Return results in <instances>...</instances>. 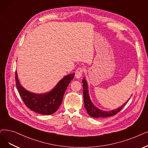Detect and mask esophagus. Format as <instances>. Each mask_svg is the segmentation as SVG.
<instances>
[{
	"label": "esophagus",
	"mask_w": 148,
	"mask_h": 148,
	"mask_svg": "<svg viewBox=\"0 0 148 148\" xmlns=\"http://www.w3.org/2000/svg\"><path fill=\"white\" fill-rule=\"evenodd\" d=\"M83 72H84V69H83V68H81V67L78 68L77 69V70L75 71V77L77 79L80 78L82 76V74H83Z\"/></svg>",
	"instance_id": "esophagus-1"
}]
</instances>
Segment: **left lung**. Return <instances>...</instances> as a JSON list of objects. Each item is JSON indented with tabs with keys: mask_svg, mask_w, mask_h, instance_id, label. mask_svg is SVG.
I'll list each match as a JSON object with an SVG mask.
<instances>
[{
	"mask_svg": "<svg viewBox=\"0 0 148 148\" xmlns=\"http://www.w3.org/2000/svg\"><path fill=\"white\" fill-rule=\"evenodd\" d=\"M83 83V98H84V104L85 106L86 110V111L89 115L94 117V118H105V117H108L112 116L115 114H117L118 112H119L123 108L125 105L126 104L127 101L125 103L124 105H122L121 106L119 107V108L116 109V110H112L111 111H105L100 110L99 109L96 108L91 102V100L89 97L88 94V84L87 82L85 80V78L82 80Z\"/></svg>",
	"mask_w": 148,
	"mask_h": 148,
	"instance_id": "obj_1",
	"label": "left lung"
}]
</instances>
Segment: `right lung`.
Masks as SVG:
<instances>
[{"mask_svg":"<svg viewBox=\"0 0 148 148\" xmlns=\"http://www.w3.org/2000/svg\"><path fill=\"white\" fill-rule=\"evenodd\" d=\"M15 74L16 85L25 105L31 110L42 115H51L58 110L69 83L74 77V74L67 75L52 91L46 94H37L25 89L19 83L16 71Z\"/></svg>","mask_w":148,"mask_h":148,"instance_id":"add662e5","label":"right lung"}]
</instances>
